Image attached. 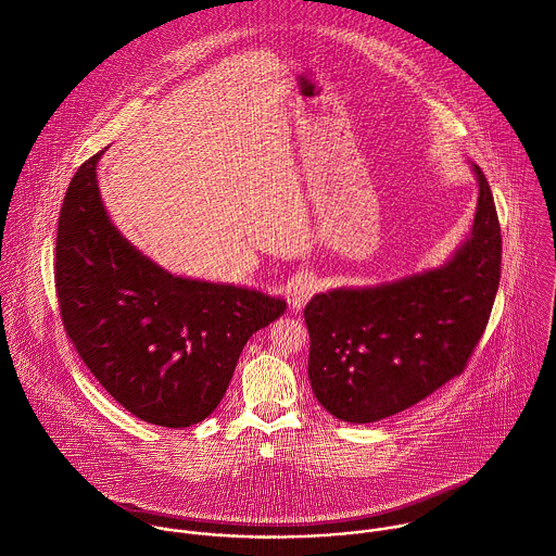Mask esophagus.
<instances>
[{"mask_svg": "<svg viewBox=\"0 0 556 556\" xmlns=\"http://www.w3.org/2000/svg\"><path fill=\"white\" fill-rule=\"evenodd\" d=\"M314 290H316V283H314V279L309 275L296 277L290 283V288H288V303H290V307L292 309H301L309 301Z\"/></svg>", "mask_w": 556, "mask_h": 556, "instance_id": "1", "label": "esophagus"}]
</instances>
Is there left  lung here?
I'll use <instances>...</instances> for the list:
<instances>
[{"instance_id":"obj_1","label":"left lung","mask_w":556,"mask_h":556,"mask_svg":"<svg viewBox=\"0 0 556 556\" xmlns=\"http://www.w3.org/2000/svg\"><path fill=\"white\" fill-rule=\"evenodd\" d=\"M472 236L438 270L390 286L316 294L305 307L309 381L344 422L394 416L459 377L485 333L501 283L503 236L479 166Z\"/></svg>"}]
</instances>
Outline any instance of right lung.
I'll return each mask as SVG.
<instances>
[{"mask_svg": "<svg viewBox=\"0 0 556 556\" xmlns=\"http://www.w3.org/2000/svg\"><path fill=\"white\" fill-rule=\"evenodd\" d=\"M103 151L73 175L55 236V296L77 355L136 418L181 429L223 401L247 340L286 301L181 279L142 257L110 223L94 179Z\"/></svg>", "mask_w": 556, "mask_h": 556, "instance_id": "obj_1", "label": "right lung"}]
</instances>
